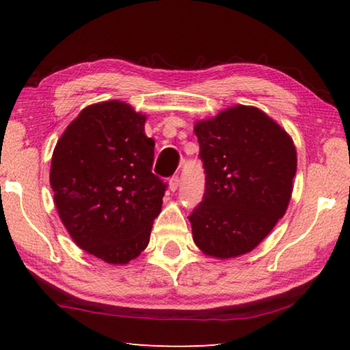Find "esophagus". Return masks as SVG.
<instances>
[{
	"label": "esophagus",
	"mask_w": 350,
	"mask_h": 350,
	"mask_svg": "<svg viewBox=\"0 0 350 350\" xmlns=\"http://www.w3.org/2000/svg\"><path fill=\"white\" fill-rule=\"evenodd\" d=\"M179 185H180V179H179V176H173L170 179V182H168V188H170V191H176L177 188H179Z\"/></svg>",
	"instance_id": "obj_1"
}]
</instances>
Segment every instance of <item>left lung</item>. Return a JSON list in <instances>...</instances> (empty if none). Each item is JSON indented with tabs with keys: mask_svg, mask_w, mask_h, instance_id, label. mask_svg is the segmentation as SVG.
I'll return each instance as SVG.
<instances>
[{
	"mask_svg": "<svg viewBox=\"0 0 350 350\" xmlns=\"http://www.w3.org/2000/svg\"><path fill=\"white\" fill-rule=\"evenodd\" d=\"M205 168L204 200L189 216L194 244L210 258L250 253L286 215L296 148L280 123L234 105L194 123Z\"/></svg>",
	"mask_w": 350,
	"mask_h": 350,
	"instance_id": "left-lung-1",
	"label": "left lung"
}]
</instances>
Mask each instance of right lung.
I'll return each instance as SVG.
<instances>
[{
	"instance_id": "1",
	"label": "right lung",
	"mask_w": 350,
	"mask_h": 350,
	"mask_svg": "<svg viewBox=\"0 0 350 350\" xmlns=\"http://www.w3.org/2000/svg\"><path fill=\"white\" fill-rule=\"evenodd\" d=\"M146 116L120 100L86 106L52 152L51 188L70 238L108 264H129L150 242L165 183L151 173Z\"/></svg>"
}]
</instances>
